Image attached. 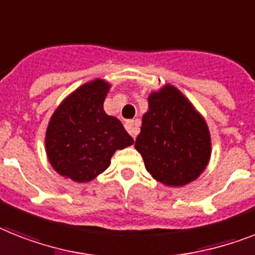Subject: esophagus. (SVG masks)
<instances>
[{
  "mask_svg": "<svg viewBox=\"0 0 255 255\" xmlns=\"http://www.w3.org/2000/svg\"><path fill=\"white\" fill-rule=\"evenodd\" d=\"M125 128H126V130L129 131V134L132 136V138H135L136 134H138V131H139V125H138V123H136V121H132V120H130V121H126Z\"/></svg>",
  "mask_w": 255,
  "mask_h": 255,
  "instance_id": "1",
  "label": "esophagus"
}]
</instances>
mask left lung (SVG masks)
I'll list each match as a JSON object with an SVG mask.
<instances>
[{
    "label": "left lung",
    "instance_id": "obj_1",
    "mask_svg": "<svg viewBox=\"0 0 255 255\" xmlns=\"http://www.w3.org/2000/svg\"><path fill=\"white\" fill-rule=\"evenodd\" d=\"M135 148L144 167L161 184L180 188L195 181L211 157V135L206 120L172 85L148 95Z\"/></svg>",
    "mask_w": 255,
    "mask_h": 255
}]
</instances>
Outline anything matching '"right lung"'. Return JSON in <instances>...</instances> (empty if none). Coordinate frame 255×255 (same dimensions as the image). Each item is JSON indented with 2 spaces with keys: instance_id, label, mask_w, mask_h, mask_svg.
<instances>
[{
  "instance_id": "right-lung-1",
  "label": "right lung",
  "mask_w": 255,
  "mask_h": 255,
  "mask_svg": "<svg viewBox=\"0 0 255 255\" xmlns=\"http://www.w3.org/2000/svg\"><path fill=\"white\" fill-rule=\"evenodd\" d=\"M111 85L96 78L64 99L45 132V152L57 173L74 182H88L111 165L117 150L134 140L121 121L104 111Z\"/></svg>"
}]
</instances>
